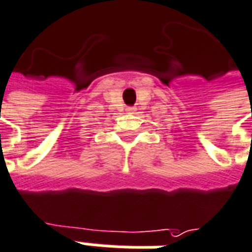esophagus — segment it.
<instances>
[{
	"label": "esophagus",
	"mask_w": 252,
	"mask_h": 252,
	"mask_svg": "<svg viewBox=\"0 0 252 252\" xmlns=\"http://www.w3.org/2000/svg\"><path fill=\"white\" fill-rule=\"evenodd\" d=\"M126 111H127V113H133V111H135V110H134V107H127Z\"/></svg>",
	"instance_id": "esophagus-1"
}]
</instances>
